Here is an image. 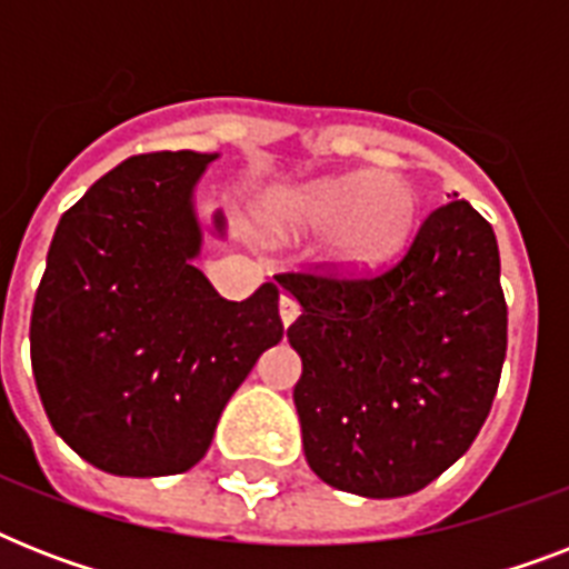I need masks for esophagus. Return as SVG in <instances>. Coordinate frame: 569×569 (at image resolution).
I'll list each match as a JSON object with an SVG mask.
<instances>
[{
  "label": "esophagus",
  "instance_id": "1",
  "mask_svg": "<svg viewBox=\"0 0 569 569\" xmlns=\"http://www.w3.org/2000/svg\"><path fill=\"white\" fill-rule=\"evenodd\" d=\"M277 310H280V321H283V328H289V325L298 319V312H301L298 310V303H295L289 295H283V298H280V307H277Z\"/></svg>",
  "mask_w": 569,
  "mask_h": 569
}]
</instances>
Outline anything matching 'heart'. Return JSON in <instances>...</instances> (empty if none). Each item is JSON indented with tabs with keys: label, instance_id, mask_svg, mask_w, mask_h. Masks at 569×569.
I'll list each match as a JSON object with an SVG mask.
<instances>
[{
	"label": "heart",
	"instance_id": "1",
	"mask_svg": "<svg viewBox=\"0 0 569 569\" xmlns=\"http://www.w3.org/2000/svg\"><path fill=\"white\" fill-rule=\"evenodd\" d=\"M419 218L416 189L398 173L351 171L280 189L266 200L268 227L280 236H328L330 262L372 274L410 244Z\"/></svg>",
	"mask_w": 569,
	"mask_h": 569
}]
</instances>
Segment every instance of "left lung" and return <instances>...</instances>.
Segmentation results:
<instances>
[{
	"label": "left lung",
	"mask_w": 569,
	"mask_h": 569,
	"mask_svg": "<svg viewBox=\"0 0 569 569\" xmlns=\"http://www.w3.org/2000/svg\"><path fill=\"white\" fill-rule=\"evenodd\" d=\"M301 307L295 407L325 485L396 499L442 476L493 405L508 307L493 227L467 203L433 209L407 257L378 277L283 274Z\"/></svg>",
	"instance_id": "obj_1"
}]
</instances>
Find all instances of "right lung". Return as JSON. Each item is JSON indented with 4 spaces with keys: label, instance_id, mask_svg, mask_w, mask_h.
Returning <instances> with one entry per match:
<instances>
[{
    "label": "right lung",
    "instance_id": "add662e5",
    "mask_svg": "<svg viewBox=\"0 0 569 569\" xmlns=\"http://www.w3.org/2000/svg\"><path fill=\"white\" fill-rule=\"evenodd\" d=\"M218 153L132 156L61 214L31 310V372L56 433L129 478L203 458L230 396L283 339L280 286L227 301L194 266L197 186Z\"/></svg>",
    "mask_w": 569,
    "mask_h": 569
}]
</instances>
